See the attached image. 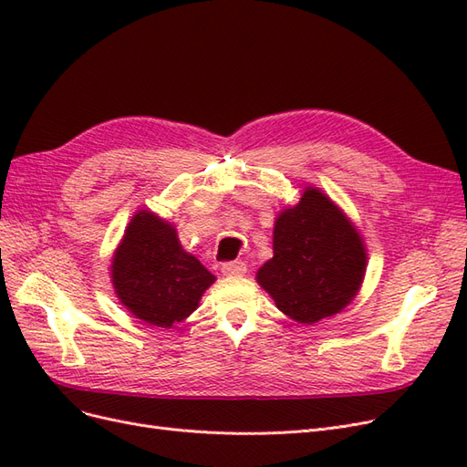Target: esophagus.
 Masks as SVG:
<instances>
[{
  "label": "esophagus",
  "instance_id": "esophagus-1",
  "mask_svg": "<svg viewBox=\"0 0 467 467\" xmlns=\"http://www.w3.org/2000/svg\"><path fill=\"white\" fill-rule=\"evenodd\" d=\"M222 273L225 276H244L247 273V265L244 261H234V263H223Z\"/></svg>",
  "mask_w": 467,
  "mask_h": 467
}]
</instances>
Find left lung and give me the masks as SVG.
I'll list each match as a JSON object with an SVG mask.
<instances>
[{
    "mask_svg": "<svg viewBox=\"0 0 467 467\" xmlns=\"http://www.w3.org/2000/svg\"><path fill=\"white\" fill-rule=\"evenodd\" d=\"M366 263L357 225L321 189L307 185L298 202L278 212L273 257L257 271V282L282 314L314 325L357 298Z\"/></svg>",
    "mask_w": 467,
    "mask_h": 467,
    "instance_id": "1",
    "label": "left lung"
}]
</instances>
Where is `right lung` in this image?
I'll use <instances>...</instances> for the list:
<instances>
[{
	"label": "right lung",
	"mask_w": 467,
	"mask_h": 467,
	"mask_svg": "<svg viewBox=\"0 0 467 467\" xmlns=\"http://www.w3.org/2000/svg\"><path fill=\"white\" fill-rule=\"evenodd\" d=\"M110 282L136 319L171 329L199 307L216 276L182 249L171 222L140 208L112 253Z\"/></svg>",
	"instance_id": "1"
}]
</instances>
